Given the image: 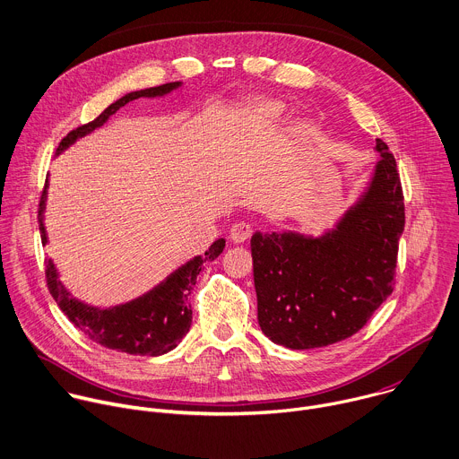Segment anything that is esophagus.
Here are the masks:
<instances>
[{
	"instance_id": "34e87169",
	"label": "esophagus",
	"mask_w": 459,
	"mask_h": 459,
	"mask_svg": "<svg viewBox=\"0 0 459 459\" xmlns=\"http://www.w3.org/2000/svg\"><path fill=\"white\" fill-rule=\"evenodd\" d=\"M253 233V226L247 222H235L230 231V238L233 242H246Z\"/></svg>"
}]
</instances>
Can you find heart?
I'll use <instances>...</instances> for the list:
<instances>
[{
	"label": "heart",
	"mask_w": 459,
	"mask_h": 459,
	"mask_svg": "<svg viewBox=\"0 0 459 459\" xmlns=\"http://www.w3.org/2000/svg\"><path fill=\"white\" fill-rule=\"evenodd\" d=\"M283 113V108L281 104L278 102H273V100H262V102H256L255 106H251L249 109V115L255 122L258 124H273L276 122Z\"/></svg>",
	"instance_id": "heart-1"
}]
</instances>
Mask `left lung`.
<instances>
[{"label": "left lung", "mask_w": 459, "mask_h": 459, "mask_svg": "<svg viewBox=\"0 0 459 459\" xmlns=\"http://www.w3.org/2000/svg\"><path fill=\"white\" fill-rule=\"evenodd\" d=\"M380 161L368 194L323 238L255 233L258 325L290 350L326 346L357 333L393 292L405 226L394 156L377 140Z\"/></svg>", "instance_id": "obj_1"}]
</instances>
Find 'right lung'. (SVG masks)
Wrapping results in <instances>:
<instances>
[{
	"mask_svg": "<svg viewBox=\"0 0 459 459\" xmlns=\"http://www.w3.org/2000/svg\"><path fill=\"white\" fill-rule=\"evenodd\" d=\"M179 82H167L156 88L142 90L129 93L111 104L102 115H99L93 122H88L84 126H79L77 129L70 131L66 138L57 147V154L66 149L70 143H74L79 136H84L86 133L93 131L95 127L102 126L113 113H117L120 108L129 104L134 99L140 97H158L165 95L170 90L178 88ZM47 185L41 192L39 201V228H41V240L43 246L47 244V233L43 226V204L47 195ZM224 238L215 240L210 249L204 253V256H195L186 265H183L179 271H176L165 283H161L158 289L149 292L147 296L111 308V310H97L91 307H86L84 303L74 299L65 287L57 281V271L54 264L47 262V285L54 299L57 301L59 308L68 316V319L82 332L86 337H90L93 342L102 344L106 348L131 353V355H147L156 357L163 355L178 346V342L186 335L192 325V305L188 303V296L192 294L195 287L197 274L201 271V265L206 260L217 258L224 249Z\"/></svg>",
	"mask_w": 459,
	"mask_h": 459,
	"instance_id": "right-lung-1",
	"label": "right lung"
}]
</instances>
